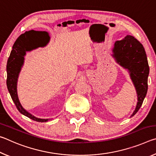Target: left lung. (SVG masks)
I'll return each instance as SVG.
<instances>
[{
    "instance_id": "1",
    "label": "left lung",
    "mask_w": 156,
    "mask_h": 156,
    "mask_svg": "<svg viewBox=\"0 0 156 156\" xmlns=\"http://www.w3.org/2000/svg\"><path fill=\"white\" fill-rule=\"evenodd\" d=\"M112 52L116 62L128 71L136 90L138 102L131 118L138 112L147 93L149 67L146 52L143 45L130 35L115 41Z\"/></svg>"
}]
</instances>
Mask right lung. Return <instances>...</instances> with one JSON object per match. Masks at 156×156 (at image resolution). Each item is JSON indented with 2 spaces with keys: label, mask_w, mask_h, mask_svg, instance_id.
I'll use <instances>...</instances> for the list:
<instances>
[{
  "label": "right lung",
  "mask_w": 156,
  "mask_h": 156,
  "mask_svg": "<svg viewBox=\"0 0 156 156\" xmlns=\"http://www.w3.org/2000/svg\"><path fill=\"white\" fill-rule=\"evenodd\" d=\"M50 40L47 31L31 30L21 34L12 47L7 64V87L8 91L19 112L30 119L37 122H45L50 119H42L26 111L21 105L18 96V79L25 62V56L27 51H31L38 47H45Z\"/></svg>",
  "instance_id": "add662e5"
}]
</instances>
